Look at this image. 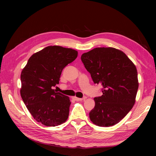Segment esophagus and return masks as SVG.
<instances>
[{
    "mask_svg": "<svg viewBox=\"0 0 156 156\" xmlns=\"http://www.w3.org/2000/svg\"><path fill=\"white\" fill-rule=\"evenodd\" d=\"M73 99L75 101H83V100H85V99H87V97L84 96L83 98H77L76 96H74L73 97Z\"/></svg>",
    "mask_w": 156,
    "mask_h": 156,
    "instance_id": "esophagus-1",
    "label": "esophagus"
}]
</instances>
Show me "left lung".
Masks as SVG:
<instances>
[{
  "mask_svg": "<svg viewBox=\"0 0 156 156\" xmlns=\"http://www.w3.org/2000/svg\"><path fill=\"white\" fill-rule=\"evenodd\" d=\"M81 60L94 83L103 87V95L94 99L90 119L100 127L118 124L135 103L139 81L135 64L123 51L114 48H94L83 53Z\"/></svg>",
  "mask_w": 156,
  "mask_h": 156,
  "instance_id": "1",
  "label": "left lung"
}]
</instances>
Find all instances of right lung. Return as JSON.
I'll list each match as a JSON object with an SVG mask.
<instances>
[{"mask_svg": "<svg viewBox=\"0 0 156 156\" xmlns=\"http://www.w3.org/2000/svg\"><path fill=\"white\" fill-rule=\"evenodd\" d=\"M78 52L59 45L46 47L33 54L21 74V96L33 118L45 126L62 124L69 116L68 96L52 87L59 83L62 69Z\"/></svg>", "mask_w": 156, "mask_h": 156, "instance_id": "add662e5", "label": "right lung"}]
</instances>
